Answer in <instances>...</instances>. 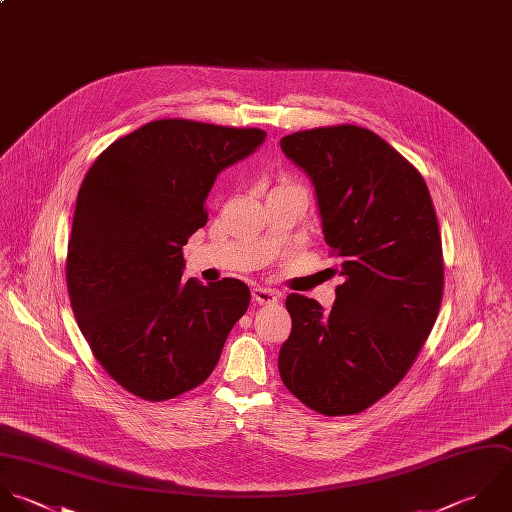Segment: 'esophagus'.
<instances>
[{
	"label": "esophagus",
	"mask_w": 512,
	"mask_h": 512,
	"mask_svg": "<svg viewBox=\"0 0 512 512\" xmlns=\"http://www.w3.org/2000/svg\"><path fill=\"white\" fill-rule=\"evenodd\" d=\"M253 299L259 305H273V303L279 301V291L263 287V285H257V287H253Z\"/></svg>",
	"instance_id": "obj_1"
}]
</instances>
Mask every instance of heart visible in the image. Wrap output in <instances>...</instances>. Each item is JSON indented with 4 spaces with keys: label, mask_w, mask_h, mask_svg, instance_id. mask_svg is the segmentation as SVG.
Masks as SVG:
<instances>
[{
    "label": "heart",
    "mask_w": 512,
    "mask_h": 512,
    "mask_svg": "<svg viewBox=\"0 0 512 512\" xmlns=\"http://www.w3.org/2000/svg\"><path fill=\"white\" fill-rule=\"evenodd\" d=\"M283 187H293V185H283Z\"/></svg>",
    "instance_id": "obj_1"
}]
</instances>
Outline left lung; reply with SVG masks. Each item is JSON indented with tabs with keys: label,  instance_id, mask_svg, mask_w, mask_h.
I'll return each instance as SVG.
<instances>
[{
	"label": "left lung",
	"instance_id": "1",
	"mask_svg": "<svg viewBox=\"0 0 512 512\" xmlns=\"http://www.w3.org/2000/svg\"><path fill=\"white\" fill-rule=\"evenodd\" d=\"M281 149L313 183L345 283L331 311L287 297L293 327L279 375L309 409L355 415L407 375L437 321L443 247L433 199L399 151L357 125L297 131Z\"/></svg>",
	"mask_w": 512,
	"mask_h": 512
}]
</instances>
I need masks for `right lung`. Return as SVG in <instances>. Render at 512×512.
I'll list each match as a JSON object with an SVG mask.
<instances>
[{"label":"right lung","mask_w":512,"mask_h":512,"mask_svg":"<svg viewBox=\"0 0 512 512\" xmlns=\"http://www.w3.org/2000/svg\"><path fill=\"white\" fill-rule=\"evenodd\" d=\"M265 137L261 129L151 121L111 143L81 183L67 245L71 309L101 367L145 401L201 385L249 307L239 279L181 281L183 245L207 223L217 175Z\"/></svg>","instance_id":"right-lung-1"}]
</instances>
